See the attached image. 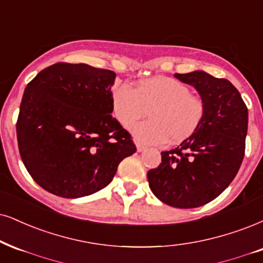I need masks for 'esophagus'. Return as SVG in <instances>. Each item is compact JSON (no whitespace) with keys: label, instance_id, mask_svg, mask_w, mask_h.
Listing matches in <instances>:
<instances>
[{"label":"esophagus","instance_id":"1","mask_svg":"<svg viewBox=\"0 0 263 263\" xmlns=\"http://www.w3.org/2000/svg\"><path fill=\"white\" fill-rule=\"evenodd\" d=\"M145 148H146V146H144V145H141V144H138L137 145V150H138V152H142L145 150Z\"/></svg>","mask_w":263,"mask_h":263}]
</instances>
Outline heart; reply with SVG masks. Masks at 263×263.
<instances>
[{"mask_svg": "<svg viewBox=\"0 0 263 263\" xmlns=\"http://www.w3.org/2000/svg\"><path fill=\"white\" fill-rule=\"evenodd\" d=\"M113 115L125 129H130L151 109L148 121L133 129L140 144H163L186 140L200 128L206 105L199 96L191 95L189 86L176 79L156 77L142 80L138 89L129 84L115 87L111 96Z\"/></svg>", "mask_w": 263, "mask_h": 263, "instance_id": "1", "label": "heart"}]
</instances>
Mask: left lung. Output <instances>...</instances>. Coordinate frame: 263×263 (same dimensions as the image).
<instances>
[{"mask_svg":"<svg viewBox=\"0 0 263 263\" xmlns=\"http://www.w3.org/2000/svg\"><path fill=\"white\" fill-rule=\"evenodd\" d=\"M205 101L200 128L179 146L161 152L160 166L147 172L158 200L177 209H195L221 195L241 166L248 134V107L227 79L202 70L174 74Z\"/></svg>","mask_w":263,"mask_h":263,"instance_id":"8db88e82","label":"left lung"}]
</instances>
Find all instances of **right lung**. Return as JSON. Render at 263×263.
<instances>
[{
  "instance_id": "right-lung-1",
  "label": "right lung",
  "mask_w": 263,
  "mask_h": 263,
  "mask_svg": "<svg viewBox=\"0 0 263 263\" xmlns=\"http://www.w3.org/2000/svg\"><path fill=\"white\" fill-rule=\"evenodd\" d=\"M116 73L60 62L28 84L17 121L19 154L41 187L77 199L111 183L118 164L137 151L113 118Z\"/></svg>"
}]
</instances>
